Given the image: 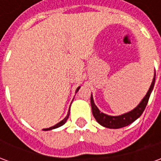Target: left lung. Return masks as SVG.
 <instances>
[{"label": "left lung", "instance_id": "1", "mask_svg": "<svg viewBox=\"0 0 161 161\" xmlns=\"http://www.w3.org/2000/svg\"><path fill=\"white\" fill-rule=\"evenodd\" d=\"M154 82H155V71H154V76H153L152 84L150 85L148 91L147 92V94L141 101V103L134 109H132L131 111L127 112V113L122 114L121 115H115H115H108L100 111L99 108L97 107V105L95 104L94 99H93V97L91 94V109H92V114L94 115L95 119L103 127L108 128H114V129L123 128V127L131 124L132 122H134L135 120H137L144 111L146 106L148 103L149 97H150V95L152 93L153 86H154Z\"/></svg>", "mask_w": 161, "mask_h": 161}]
</instances>
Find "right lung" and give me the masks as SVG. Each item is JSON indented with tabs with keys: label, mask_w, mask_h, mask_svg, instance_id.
Listing matches in <instances>:
<instances>
[{
	"label": "right lung",
	"mask_w": 161,
	"mask_h": 161,
	"mask_svg": "<svg viewBox=\"0 0 161 161\" xmlns=\"http://www.w3.org/2000/svg\"><path fill=\"white\" fill-rule=\"evenodd\" d=\"M80 89V86L79 87L77 88V90H76V93H77V91H78V90ZM69 115H70V109H69V112H68V114H67L66 117H64V118L61 121H59L58 123H57L56 125H54V126H53V127H51V128H44L43 130L44 131H48V130H52V129H55V128H59V127H61V126H63L65 122H66V121L68 120V118H69Z\"/></svg>",
	"instance_id": "right-lung-1"
}]
</instances>
